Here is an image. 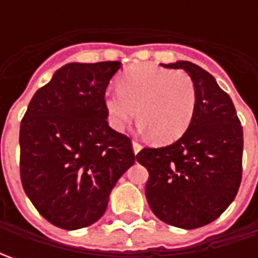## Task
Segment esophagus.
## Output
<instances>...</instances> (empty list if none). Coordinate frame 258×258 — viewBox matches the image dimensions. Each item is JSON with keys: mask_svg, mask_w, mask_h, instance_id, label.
Segmentation results:
<instances>
[{"mask_svg": "<svg viewBox=\"0 0 258 258\" xmlns=\"http://www.w3.org/2000/svg\"><path fill=\"white\" fill-rule=\"evenodd\" d=\"M132 148H134V154L138 155L141 151H142V145L139 144V142H132Z\"/></svg>", "mask_w": 258, "mask_h": 258, "instance_id": "1", "label": "esophagus"}]
</instances>
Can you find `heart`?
<instances>
[{"instance_id": "heart-1", "label": "heart", "mask_w": 258, "mask_h": 258, "mask_svg": "<svg viewBox=\"0 0 258 258\" xmlns=\"http://www.w3.org/2000/svg\"><path fill=\"white\" fill-rule=\"evenodd\" d=\"M117 85V92H106L103 97L114 131H124L136 110L141 131L158 144L175 142L189 127L197 93L186 75L156 64H136L124 70Z\"/></svg>"}]
</instances>
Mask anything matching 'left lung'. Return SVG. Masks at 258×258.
Returning a JSON list of instances; mask_svg holds the SVG:
<instances>
[{"instance_id":"8db88e82","label":"left lung","mask_w":258,"mask_h":258,"mask_svg":"<svg viewBox=\"0 0 258 258\" xmlns=\"http://www.w3.org/2000/svg\"><path fill=\"white\" fill-rule=\"evenodd\" d=\"M191 77L197 102L186 132L165 148H145L136 161L149 172L145 194L164 223L192 230L213 223L233 203L243 172V127L233 100L191 61L161 64Z\"/></svg>"}]
</instances>
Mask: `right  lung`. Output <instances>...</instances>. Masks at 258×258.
Returning <instances> with one entry per match:
<instances>
[{
  "label": "right lung",
  "instance_id": "add662e5",
  "mask_svg": "<svg viewBox=\"0 0 258 258\" xmlns=\"http://www.w3.org/2000/svg\"><path fill=\"white\" fill-rule=\"evenodd\" d=\"M120 61L69 63L33 96L20 127V173L48 223L85 228L132 165L131 139L107 123L103 97Z\"/></svg>",
  "mask_w": 258,
  "mask_h": 258
}]
</instances>
